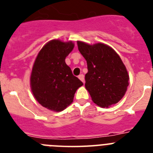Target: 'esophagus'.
Wrapping results in <instances>:
<instances>
[{"mask_svg":"<svg viewBox=\"0 0 153 153\" xmlns=\"http://www.w3.org/2000/svg\"><path fill=\"white\" fill-rule=\"evenodd\" d=\"M78 78H79V79H80L83 83H84V76H83V74H80V75L78 76Z\"/></svg>","mask_w":153,"mask_h":153,"instance_id":"1","label":"esophagus"}]
</instances>
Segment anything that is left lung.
Here are the masks:
<instances>
[{
  "label": "left lung",
  "instance_id": "left-lung-1",
  "mask_svg": "<svg viewBox=\"0 0 153 153\" xmlns=\"http://www.w3.org/2000/svg\"><path fill=\"white\" fill-rule=\"evenodd\" d=\"M78 50L87 63L85 87L97 106L109 108L122 100L129 76L120 56L109 46L77 41Z\"/></svg>",
  "mask_w": 153,
  "mask_h": 153
}]
</instances>
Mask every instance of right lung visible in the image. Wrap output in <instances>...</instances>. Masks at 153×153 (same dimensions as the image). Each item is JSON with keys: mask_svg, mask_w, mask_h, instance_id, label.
I'll return each mask as SVG.
<instances>
[{"mask_svg": "<svg viewBox=\"0 0 153 153\" xmlns=\"http://www.w3.org/2000/svg\"><path fill=\"white\" fill-rule=\"evenodd\" d=\"M74 47L71 40H50L33 63L30 79L31 91L36 100L51 111H63L70 106L76 90L83 86L65 63Z\"/></svg>", "mask_w": 153, "mask_h": 153, "instance_id": "right-lung-1", "label": "right lung"}]
</instances>
